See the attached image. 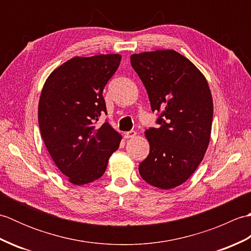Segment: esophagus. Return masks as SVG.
Instances as JSON below:
<instances>
[{
	"instance_id": "obj_1",
	"label": "esophagus",
	"mask_w": 251,
	"mask_h": 251,
	"mask_svg": "<svg viewBox=\"0 0 251 251\" xmlns=\"http://www.w3.org/2000/svg\"><path fill=\"white\" fill-rule=\"evenodd\" d=\"M136 135H137V132L135 130L126 131V132H124V138L125 139H129V138H134Z\"/></svg>"
}]
</instances>
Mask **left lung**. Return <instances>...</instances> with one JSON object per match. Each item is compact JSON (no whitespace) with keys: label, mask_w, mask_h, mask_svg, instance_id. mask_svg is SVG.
I'll return each instance as SVG.
<instances>
[{"label":"left lung","mask_w":251,"mask_h":251,"mask_svg":"<svg viewBox=\"0 0 251 251\" xmlns=\"http://www.w3.org/2000/svg\"><path fill=\"white\" fill-rule=\"evenodd\" d=\"M150 99L159 112L158 128L146 137L150 153L139 165L142 179L155 188L174 189L188 180L209 145L214 103L202 73L174 50L130 56Z\"/></svg>","instance_id":"8db88e82"}]
</instances>
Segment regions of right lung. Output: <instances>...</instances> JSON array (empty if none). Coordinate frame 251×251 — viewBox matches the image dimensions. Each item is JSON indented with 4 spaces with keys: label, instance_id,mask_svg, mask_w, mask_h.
Listing matches in <instances>:
<instances>
[{
    "label": "right lung",
    "instance_id": "add662e5",
    "mask_svg": "<svg viewBox=\"0 0 251 251\" xmlns=\"http://www.w3.org/2000/svg\"><path fill=\"white\" fill-rule=\"evenodd\" d=\"M121 55L74 57L50 73L39 102V126L52 161L71 183L99 179L122 136L108 122L103 88L121 62Z\"/></svg>",
    "mask_w": 251,
    "mask_h": 251
}]
</instances>
